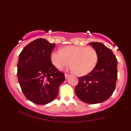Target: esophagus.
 I'll list each match as a JSON object with an SVG mask.
<instances>
[{"label": "esophagus", "mask_w": 131, "mask_h": 131, "mask_svg": "<svg viewBox=\"0 0 131 131\" xmlns=\"http://www.w3.org/2000/svg\"><path fill=\"white\" fill-rule=\"evenodd\" d=\"M64 76H65V78H68L69 76H70V74H67V73H66V74H64Z\"/></svg>", "instance_id": "esophagus-1"}]
</instances>
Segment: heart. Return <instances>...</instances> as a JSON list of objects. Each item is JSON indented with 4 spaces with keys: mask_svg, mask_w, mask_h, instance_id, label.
<instances>
[{
    "mask_svg": "<svg viewBox=\"0 0 131 131\" xmlns=\"http://www.w3.org/2000/svg\"><path fill=\"white\" fill-rule=\"evenodd\" d=\"M50 59L58 70H63L70 63L71 70L78 76H85L96 67L98 54L92 47L70 46L63 48L61 52H52Z\"/></svg>",
    "mask_w": 131,
    "mask_h": 131,
    "instance_id": "b5f03b06",
    "label": "heart"
}]
</instances>
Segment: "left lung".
Masks as SVG:
<instances>
[{
    "instance_id": "1",
    "label": "left lung",
    "mask_w": 131,
    "mask_h": 131,
    "mask_svg": "<svg viewBox=\"0 0 131 131\" xmlns=\"http://www.w3.org/2000/svg\"><path fill=\"white\" fill-rule=\"evenodd\" d=\"M98 54L96 67L90 73L78 78L75 93L82 102L89 104L102 103L115 91L118 77L117 60L109 48L100 42H90Z\"/></svg>"
}]
</instances>
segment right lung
<instances>
[{
	"mask_svg": "<svg viewBox=\"0 0 131 131\" xmlns=\"http://www.w3.org/2000/svg\"><path fill=\"white\" fill-rule=\"evenodd\" d=\"M55 43L39 38L28 43L19 55L17 76L21 88L28 100L38 105L52 102L58 94L64 74L51 61Z\"/></svg>",
	"mask_w": 131,
	"mask_h": 131,
	"instance_id": "1",
	"label": "right lung"
}]
</instances>
